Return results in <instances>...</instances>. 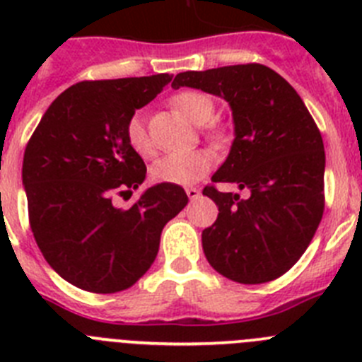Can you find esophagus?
Here are the masks:
<instances>
[{"instance_id": "1", "label": "esophagus", "mask_w": 362, "mask_h": 362, "mask_svg": "<svg viewBox=\"0 0 362 362\" xmlns=\"http://www.w3.org/2000/svg\"><path fill=\"white\" fill-rule=\"evenodd\" d=\"M187 196L190 201H196L201 196L199 188H187Z\"/></svg>"}]
</instances>
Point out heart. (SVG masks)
<instances>
[{"instance_id": "heart-1", "label": "heart", "mask_w": 362, "mask_h": 362, "mask_svg": "<svg viewBox=\"0 0 362 362\" xmlns=\"http://www.w3.org/2000/svg\"><path fill=\"white\" fill-rule=\"evenodd\" d=\"M172 107L190 123L204 124L209 123L214 114L212 99L203 92L185 90L172 98ZM127 141L143 158L153 153V143L146 132L145 121L141 114H134L127 123ZM216 158L210 150H192V152L168 153L165 158L158 159L150 168V175L153 181L166 185L188 187L204 177L214 168Z\"/></svg>"}]
</instances>
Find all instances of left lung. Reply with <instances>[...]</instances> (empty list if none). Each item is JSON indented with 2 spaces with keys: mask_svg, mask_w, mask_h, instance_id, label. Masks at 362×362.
Wrapping results in <instances>:
<instances>
[{
  "mask_svg": "<svg viewBox=\"0 0 362 362\" xmlns=\"http://www.w3.org/2000/svg\"><path fill=\"white\" fill-rule=\"evenodd\" d=\"M190 86L230 105L233 141L214 183H233L248 196L204 187L217 204L203 230L210 267L235 283L281 277L305 254L325 210V145L293 86L257 63L188 70L172 88Z\"/></svg>",
  "mask_w": 362,
  "mask_h": 362,
  "instance_id": "1",
  "label": "left lung"
}]
</instances>
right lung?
<instances>
[{"label":"right lung","mask_w":362,"mask_h":362,"mask_svg":"<svg viewBox=\"0 0 362 362\" xmlns=\"http://www.w3.org/2000/svg\"><path fill=\"white\" fill-rule=\"evenodd\" d=\"M170 81V74H153L76 83L54 99L25 148L34 239L78 288H130L152 267L163 226L187 206L183 188L166 183L146 188L129 210L114 206V196H132L146 177L127 123Z\"/></svg>","instance_id":"1"}]
</instances>
